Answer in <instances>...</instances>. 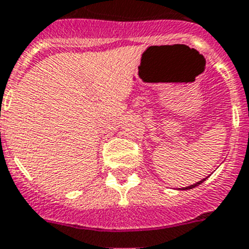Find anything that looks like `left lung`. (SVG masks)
<instances>
[{
    "instance_id": "8db88e82",
    "label": "left lung",
    "mask_w": 249,
    "mask_h": 249,
    "mask_svg": "<svg viewBox=\"0 0 249 249\" xmlns=\"http://www.w3.org/2000/svg\"><path fill=\"white\" fill-rule=\"evenodd\" d=\"M205 179H207V178L202 179V180H200V181H198V183H196V184H193V185H189V187H187V188H183V189H192V188H196V185H199V184H202V183H203V181H204V180H205Z\"/></svg>"
}]
</instances>
